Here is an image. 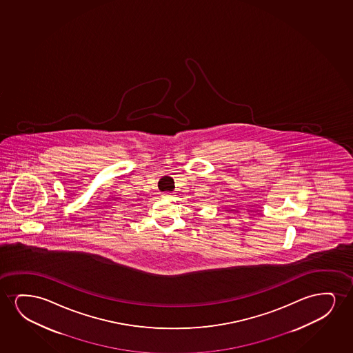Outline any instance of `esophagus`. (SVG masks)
I'll list each match as a JSON object with an SVG mask.
<instances>
[{"label": "esophagus", "mask_w": 353, "mask_h": 353, "mask_svg": "<svg viewBox=\"0 0 353 353\" xmlns=\"http://www.w3.org/2000/svg\"><path fill=\"white\" fill-rule=\"evenodd\" d=\"M163 196H164V198H171V195H170L169 193L163 194Z\"/></svg>", "instance_id": "obj_1"}]
</instances>
